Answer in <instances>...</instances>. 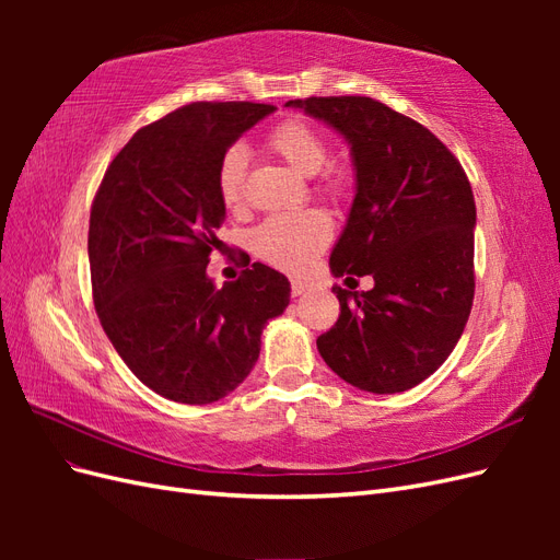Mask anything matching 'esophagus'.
Instances as JSON below:
<instances>
[{
	"instance_id": "obj_1",
	"label": "esophagus",
	"mask_w": 560,
	"mask_h": 560,
	"mask_svg": "<svg viewBox=\"0 0 560 560\" xmlns=\"http://www.w3.org/2000/svg\"><path fill=\"white\" fill-rule=\"evenodd\" d=\"M308 287H311L308 282H303V280H296V278H294V280H292V296H301L303 292L308 290Z\"/></svg>"
}]
</instances>
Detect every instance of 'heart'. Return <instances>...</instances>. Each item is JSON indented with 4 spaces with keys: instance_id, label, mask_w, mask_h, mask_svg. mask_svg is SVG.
Instances as JSON below:
<instances>
[{
    "instance_id": "1",
    "label": "heart",
    "mask_w": 560,
    "mask_h": 560,
    "mask_svg": "<svg viewBox=\"0 0 560 560\" xmlns=\"http://www.w3.org/2000/svg\"><path fill=\"white\" fill-rule=\"evenodd\" d=\"M266 147L282 159L301 177H315L329 161V144L317 128L290 118L268 132ZM245 177H247V151L243 147H231L217 167V191L219 200L229 210H241L245 202ZM322 186L331 196H341L348 186L343 171H327ZM331 238V219L322 210H301L270 214L249 233V247L257 257L270 266L290 270L306 268L317 254L325 249Z\"/></svg>"
}]
</instances>
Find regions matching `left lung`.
<instances>
[{
    "instance_id": "left-lung-1",
    "label": "left lung",
    "mask_w": 560,
    "mask_h": 560,
    "mask_svg": "<svg viewBox=\"0 0 560 560\" xmlns=\"http://www.w3.org/2000/svg\"><path fill=\"white\" fill-rule=\"evenodd\" d=\"M284 107L348 142L354 198L329 268L334 278H374L369 292L334 287L341 315L317 338L322 360L364 393L411 389L446 362L471 311L469 179L425 126L378 100L306 97Z\"/></svg>"
}]
</instances>
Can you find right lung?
Wrapping results in <instances>:
<instances>
[{
  "mask_svg": "<svg viewBox=\"0 0 560 560\" xmlns=\"http://www.w3.org/2000/svg\"><path fill=\"white\" fill-rule=\"evenodd\" d=\"M273 112L257 103L179 107L132 135L93 200L100 325L132 374L165 399L202 406L233 393L259 360L264 327L290 306V280L259 261L224 287L208 276L226 217L219 161Z\"/></svg>",
  "mask_w": 560,
  "mask_h": 560,
  "instance_id": "1",
  "label": "right lung"
}]
</instances>
